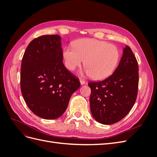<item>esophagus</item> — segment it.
Segmentation results:
<instances>
[{"instance_id": "34e87169", "label": "esophagus", "mask_w": 157, "mask_h": 157, "mask_svg": "<svg viewBox=\"0 0 157 157\" xmlns=\"http://www.w3.org/2000/svg\"><path fill=\"white\" fill-rule=\"evenodd\" d=\"M80 84H81V85H83V84H85V80H84V79L80 78Z\"/></svg>"}]
</instances>
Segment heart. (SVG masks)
Segmentation results:
<instances>
[{"mask_svg":"<svg viewBox=\"0 0 157 157\" xmlns=\"http://www.w3.org/2000/svg\"><path fill=\"white\" fill-rule=\"evenodd\" d=\"M73 49L67 47L63 51L65 65L70 71L80 67L84 61V73L94 79L108 77L115 69L120 58L117 47L107 42L91 39L75 41Z\"/></svg>","mask_w":157,"mask_h":157,"instance_id":"1","label":"heart"}]
</instances>
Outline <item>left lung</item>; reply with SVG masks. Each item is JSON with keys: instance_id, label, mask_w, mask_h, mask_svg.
Wrapping results in <instances>:
<instances>
[{"instance_id": "left-lung-1", "label": "left lung", "mask_w": 157, "mask_h": 157, "mask_svg": "<svg viewBox=\"0 0 157 157\" xmlns=\"http://www.w3.org/2000/svg\"><path fill=\"white\" fill-rule=\"evenodd\" d=\"M138 63L128 46L123 50L119 65L113 75L99 82H90V110L95 120L112 124L130 111L138 91Z\"/></svg>"}]
</instances>
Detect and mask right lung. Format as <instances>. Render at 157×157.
I'll return each mask as SVG.
<instances>
[{"mask_svg":"<svg viewBox=\"0 0 157 157\" xmlns=\"http://www.w3.org/2000/svg\"><path fill=\"white\" fill-rule=\"evenodd\" d=\"M61 37L42 35L33 39L23 54L20 86L30 110L44 119L63 115L79 79L63 63Z\"/></svg>","mask_w":157,"mask_h":157,"instance_id":"obj_1","label":"right lung"}]
</instances>
